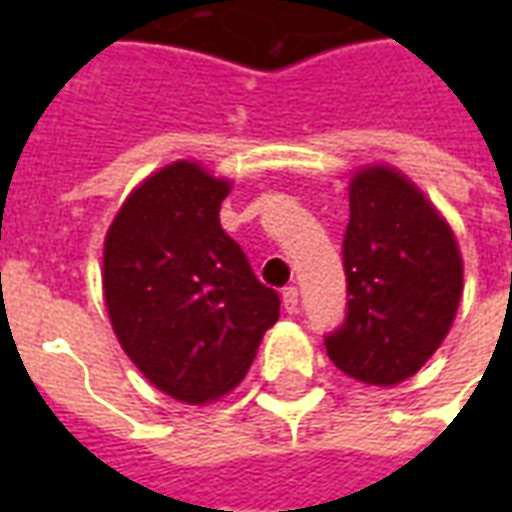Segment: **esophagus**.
<instances>
[{
    "mask_svg": "<svg viewBox=\"0 0 512 512\" xmlns=\"http://www.w3.org/2000/svg\"><path fill=\"white\" fill-rule=\"evenodd\" d=\"M282 307H285V310H288L290 315L299 310V290L293 288V285L282 290Z\"/></svg>",
    "mask_w": 512,
    "mask_h": 512,
    "instance_id": "34e87169",
    "label": "esophagus"
}]
</instances>
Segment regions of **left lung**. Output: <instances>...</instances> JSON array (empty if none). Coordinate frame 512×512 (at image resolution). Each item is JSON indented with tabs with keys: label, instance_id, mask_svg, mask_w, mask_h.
<instances>
[{
	"label": "left lung",
	"instance_id": "1",
	"mask_svg": "<svg viewBox=\"0 0 512 512\" xmlns=\"http://www.w3.org/2000/svg\"><path fill=\"white\" fill-rule=\"evenodd\" d=\"M348 202V307L323 340L326 354L356 381L400 384L450 332L463 290L461 252L450 224L397 169L356 172Z\"/></svg>",
	"mask_w": 512,
	"mask_h": 512
}]
</instances>
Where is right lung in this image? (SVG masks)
<instances>
[{
  "mask_svg": "<svg viewBox=\"0 0 512 512\" xmlns=\"http://www.w3.org/2000/svg\"><path fill=\"white\" fill-rule=\"evenodd\" d=\"M230 183L175 161L136 186L104 244V299L128 359L161 392L202 406L241 384L279 293L224 233Z\"/></svg>",
  "mask_w": 512,
  "mask_h": 512,
  "instance_id": "1",
  "label": "right lung"
}]
</instances>
